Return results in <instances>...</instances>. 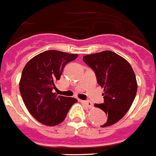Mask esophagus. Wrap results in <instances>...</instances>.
<instances>
[{
    "label": "esophagus",
    "mask_w": 156,
    "mask_h": 156,
    "mask_svg": "<svg viewBox=\"0 0 156 156\" xmlns=\"http://www.w3.org/2000/svg\"><path fill=\"white\" fill-rule=\"evenodd\" d=\"M80 102H82L83 104L85 105H86L87 107H88V108H92V107H93V104H92L90 101H80Z\"/></svg>",
    "instance_id": "1"
}]
</instances>
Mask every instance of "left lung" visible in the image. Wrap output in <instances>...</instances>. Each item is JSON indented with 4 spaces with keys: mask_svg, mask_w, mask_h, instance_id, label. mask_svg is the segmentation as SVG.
<instances>
[{
    "mask_svg": "<svg viewBox=\"0 0 156 156\" xmlns=\"http://www.w3.org/2000/svg\"><path fill=\"white\" fill-rule=\"evenodd\" d=\"M83 60L94 71L98 83L104 89V103L94 104L108 116L101 126L115 124L127 112L137 94L136 76L131 66L111 51L85 55Z\"/></svg>",
    "mask_w": 156,
    "mask_h": 156,
    "instance_id": "left-lung-1",
    "label": "left lung"
}]
</instances>
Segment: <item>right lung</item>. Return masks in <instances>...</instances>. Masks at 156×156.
<instances>
[{"label":"right lung","mask_w":156,"mask_h":156,"mask_svg":"<svg viewBox=\"0 0 156 156\" xmlns=\"http://www.w3.org/2000/svg\"><path fill=\"white\" fill-rule=\"evenodd\" d=\"M78 55L56 50L46 51L34 57L25 66L19 82V90L30 113L47 126L61 123L77 100L53 93L55 82L63 69Z\"/></svg>","instance_id":"add662e5"}]
</instances>
